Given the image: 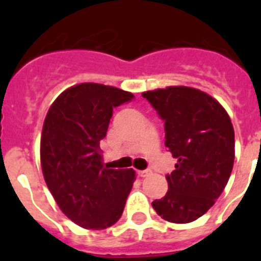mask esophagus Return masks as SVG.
<instances>
[{"mask_svg": "<svg viewBox=\"0 0 261 261\" xmlns=\"http://www.w3.org/2000/svg\"><path fill=\"white\" fill-rule=\"evenodd\" d=\"M150 170H141V171H138V176H141V177H145V176H149L150 175Z\"/></svg>", "mask_w": 261, "mask_h": 261, "instance_id": "34e87169", "label": "esophagus"}]
</instances>
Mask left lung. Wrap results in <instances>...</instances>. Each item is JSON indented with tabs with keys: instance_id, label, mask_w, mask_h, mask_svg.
Returning <instances> with one entry per match:
<instances>
[{
	"instance_id": "1",
	"label": "left lung",
	"mask_w": 261,
	"mask_h": 261,
	"mask_svg": "<svg viewBox=\"0 0 261 261\" xmlns=\"http://www.w3.org/2000/svg\"><path fill=\"white\" fill-rule=\"evenodd\" d=\"M142 96L165 121V145L177 159L166 175L167 193L151 205L168 222H192L213 206L231 175V120L216 99L192 87L170 86Z\"/></svg>"
}]
</instances>
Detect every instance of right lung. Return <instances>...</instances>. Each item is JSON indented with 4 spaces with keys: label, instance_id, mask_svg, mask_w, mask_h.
I'll return each mask as SVG.
<instances>
[{
    "label": "right lung",
    "instance_id": "1",
    "mask_svg": "<svg viewBox=\"0 0 261 261\" xmlns=\"http://www.w3.org/2000/svg\"><path fill=\"white\" fill-rule=\"evenodd\" d=\"M133 94L100 84H80L60 94L45 116L40 162L48 190L62 213L84 229H107L119 221L132 190V168L103 165L100 141L114 108Z\"/></svg>",
    "mask_w": 261,
    "mask_h": 261
}]
</instances>
